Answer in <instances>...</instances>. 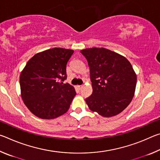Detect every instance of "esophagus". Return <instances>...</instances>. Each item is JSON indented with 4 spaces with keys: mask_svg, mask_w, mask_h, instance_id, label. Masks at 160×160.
Listing matches in <instances>:
<instances>
[{
    "mask_svg": "<svg viewBox=\"0 0 160 160\" xmlns=\"http://www.w3.org/2000/svg\"><path fill=\"white\" fill-rule=\"evenodd\" d=\"M77 87H78V89H79V90H80V89H82V87H83V85H78Z\"/></svg>",
    "mask_w": 160,
    "mask_h": 160,
    "instance_id": "34e87169",
    "label": "esophagus"
}]
</instances>
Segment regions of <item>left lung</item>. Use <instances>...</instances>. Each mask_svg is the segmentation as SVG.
Listing matches in <instances>:
<instances>
[{"label":"left lung","instance_id":"obj_1","mask_svg":"<svg viewBox=\"0 0 160 160\" xmlns=\"http://www.w3.org/2000/svg\"><path fill=\"white\" fill-rule=\"evenodd\" d=\"M90 68L92 94L85 102L103 117L118 114L134 96L137 77L128 59L104 48L81 50Z\"/></svg>","mask_w":160,"mask_h":160}]
</instances>
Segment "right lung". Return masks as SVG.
I'll return each instance as SVG.
<instances>
[{
  "label": "right lung",
  "mask_w": 160,
  "mask_h": 160,
  "mask_svg": "<svg viewBox=\"0 0 160 160\" xmlns=\"http://www.w3.org/2000/svg\"><path fill=\"white\" fill-rule=\"evenodd\" d=\"M74 51L53 48L37 53L20 73L21 97L28 109L42 119L66 113L76 94L66 79V65Z\"/></svg>",
  "instance_id": "obj_1"
}]
</instances>
